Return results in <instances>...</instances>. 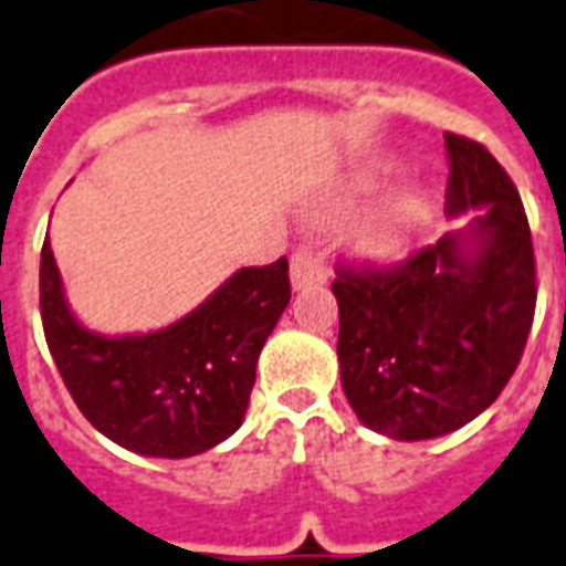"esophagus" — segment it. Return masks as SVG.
Returning <instances> with one entry per match:
<instances>
[{
    "instance_id": "1",
    "label": "esophagus",
    "mask_w": 566,
    "mask_h": 566,
    "mask_svg": "<svg viewBox=\"0 0 566 566\" xmlns=\"http://www.w3.org/2000/svg\"><path fill=\"white\" fill-rule=\"evenodd\" d=\"M327 264L319 253H313L307 247H298L291 259V284L293 291H305V287H313V284H325L327 282Z\"/></svg>"
}]
</instances>
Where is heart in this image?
Masks as SVG:
<instances>
[{
    "label": "heart",
    "instance_id": "heart-1",
    "mask_svg": "<svg viewBox=\"0 0 566 566\" xmlns=\"http://www.w3.org/2000/svg\"><path fill=\"white\" fill-rule=\"evenodd\" d=\"M350 207V198H339L334 203V210L331 212H342ZM417 221V203L415 201H402L397 203L391 212H386L382 218L371 221V224L365 227V247L371 250L374 255H391L397 253V247L402 244L406 239V232L415 227Z\"/></svg>",
    "mask_w": 566,
    "mask_h": 566
}]
</instances>
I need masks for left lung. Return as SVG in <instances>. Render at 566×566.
Listing matches in <instances>:
<instances>
[{
  "instance_id": "obj_1",
  "label": "left lung",
  "mask_w": 566,
  "mask_h": 566,
  "mask_svg": "<svg viewBox=\"0 0 566 566\" xmlns=\"http://www.w3.org/2000/svg\"><path fill=\"white\" fill-rule=\"evenodd\" d=\"M446 216L472 221L394 270H339L342 388L359 422L431 440L486 411L515 374L535 313V255L510 175L446 132Z\"/></svg>"
}]
</instances>
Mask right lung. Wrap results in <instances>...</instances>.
<instances>
[{"label": "right lung", "mask_w": 566, "mask_h": 566, "mask_svg": "<svg viewBox=\"0 0 566 566\" xmlns=\"http://www.w3.org/2000/svg\"><path fill=\"white\" fill-rule=\"evenodd\" d=\"M287 302V259H279L235 270L172 325L106 336L74 316L49 239L42 244V327L60 377L99 434L144 458H192L235 434Z\"/></svg>", "instance_id": "right-lung-1"}]
</instances>
